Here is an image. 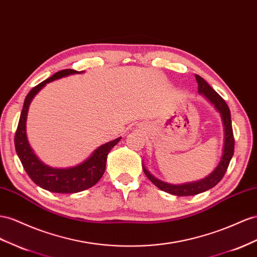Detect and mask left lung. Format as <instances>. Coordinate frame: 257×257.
<instances>
[{
  "label": "left lung",
  "mask_w": 257,
  "mask_h": 257,
  "mask_svg": "<svg viewBox=\"0 0 257 257\" xmlns=\"http://www.w3.org/2000/svg\"><path fill=\"white\" fill-rule=\"evenodd\" d=\"M196 81L198 83V93L202 95L204 98L209 101L211 105L216 109V111L220 114L221 123H223L224 127V146H223V154H221L220 160L217 164L215 170L207 175L206 177L197 180V182L192 183H186L180 185H173L165 183L163 180L158 179L155 177L151 173L146 169V166L143 163V170L144 173L149 178L152 184H155L159 189H161L165 192H169L171 195L174 196H195L198 193L204 192L213 188L216 186L221 178L224 177L225 173L227 171L228 165L233 156L234 150V140L232 134V126H231V116H230V110L228 108L226 101L221 98V97L214 91V89L207 84V82L201 78L200 75L196 74Z\"/></svg>",
  "instance_id": "left-lung-1"
}]
</instances>
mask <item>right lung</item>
Wrapping results in <instances>:
<instances>
[{
    "mask_svg": "<svg viewBox=\"0 0 257 257\" xmlns=\"http://www.w3.org/2000/svg\"><path fill=\"white\" fill-rule=\"evenodd\" d=\"M72 69H65L53 74L51 78L34 86L26 96L23 111L20 113L18 127L15 134V148L17 156L29 177L41 188L57 193H75L91 188L101 178L106 170L107 156L114 146L120 142L117 137L109 143L99 146L85 161L66 169H57L45 164L34 154L27 137V116L29 106L41 89L47 83L68 77L70 74L83 73Z\"/></svg>",
    "mask_w": 257,
    "mask_h": 257,
    "instance_id": "obj_1",
    "label": "right lung"
}]
</instances>
